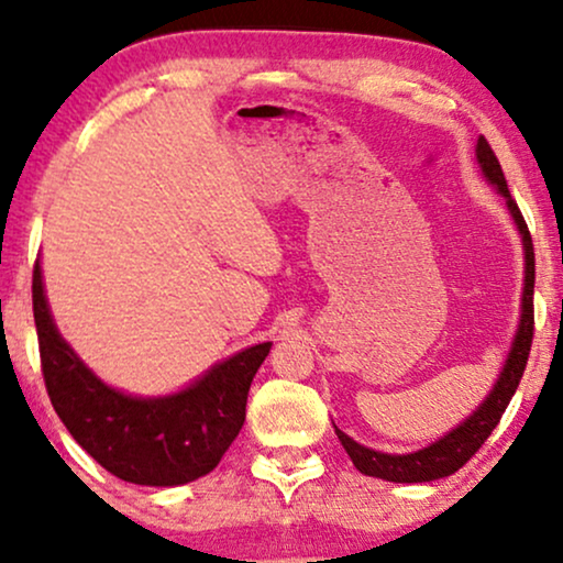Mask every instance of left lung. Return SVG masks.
<instances>
[{
	"label": "left lung",
	"mask_w": 563,
	"mask_h": 563,
	"mask_svg": "<svg viewBox=\"0 0 563 563\" xmlns=\"http://www.w3.org/2000/svg\"><path fill=\"white\" fill-rule=\"evenodd\" d=\"M476 161H479L484 179L495 184L499 195L505 197L507 210H510L515 225H518L520 238H522V256H526V279L522 282L526 284H522L520 325L515 330L512 349L507 353L503 372H499L495 387H492L487 399H484V402L476 407V410L468 415L461 426L449 430V433L438 438L435 443H430L428 449H420L412 453H382V451L366 449V445H361L353 441V438L345 435L341 428H335L338 441L343 443V449L351 456L353 466H356L361 474L376 476V479L415 484V482L443 479V476H451L453 472H459V468L482 449V443L492 435V430L497 428L499 418H503L507 405H510L515 389H518L522 372H526L530 343H533V284H536L533 241H530L528 225L518 210V202H515L510 197V189H507L503 166H499V161L495 156V151L489 148V143L484 141V135L476 141Z\"/></svg>",
	"instance_id": "8db88e82"
}]
</instances>
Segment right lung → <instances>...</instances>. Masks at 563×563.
<instances>
[{
	"label": "right lung",
	"mask_w": 563,
	"mask_h": 563,
	"mask_svg": "<svg viewBox=\"0 0 563 563\" xmlns=\"http://www.w3.org/2000/svg\"><path fill=\"white\" fill-rule=\"evenodd\" d=\"M33 314L53 410L74 441L122 482L179 487L210 474L241 433L245 402L272 343L251 345L166 397H133L110 387L60 338L33 272Z\"/></svg>",
	"instance_id": "obj_1"
}]
</instances>
